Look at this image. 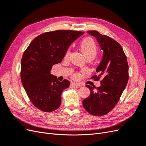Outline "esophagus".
Wrapping results in <instances>:
<instances>
[{"label":"esophagus","mask_w":146,"mask_h":146,"mask_svg":"<svg viewBox=\"0 0 146 146\" xmlns=\"http://www.w3.org/2000/svg\"><path fill=\"white\" fill-rule=\"evenodd\" d=\"M72 84L75 86H81V84L78 83L77 82H72Z\"/></svg>","instance_id":"1"}]
</instances>
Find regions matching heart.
Masks as SVG:
<instances>
[{
    "instance_id": "b5f03b06",
    "label": "heart",
    "mask_w": 146,
    "mask_h": 146,
    "mask_svg": "<svg viewBox=\"0 0 146 146\" xmlns=\"http://www.w3.org/2000/svg\"><path fill=\"white\" fill-rule=\"evenodd\" d=\"M81 50L85 56L89 55H94L96 56L98 51V48L93 39L91 38H87L84 39L81 44ZM70 49H68L66 52L65 58H68L70 55ZM75 77H78L79 74H76Z\"/></svg>"
}]
</instances>
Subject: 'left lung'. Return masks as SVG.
Here are the masks:
<instances>
[{"label": "left lung", "instance_id": "obj_1", "mask_svg": "<svg viewBox=\"0 0 146 146\" xmlns=\"http://www.w3.org/2000/svg\"><path fill=\"white\" fill-rule=\"evenodd\" d=\"M88 33L98 41L103 57L96 69L99 75L92 78L101 79V85L96 87L86 85L90 90V96L83 100V107L94 116H103L114 108L118 102L129 80V65L127 56L119 44L110 37L102 35L98 31Z\"/></svg>", "mask_w": 146, "mask_h": 146}]
</instances>
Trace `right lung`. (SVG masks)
<instances>
[{"mask_svg":"<svg viewBox=\"0 0 146 146\" xmlns=\"http://www.w3.org/2000/svg\"><path fill=\"white\" fill-rule=\"evenodd\" d=\"M84 33L58 30L39 35L30 42L21 60V78L32 103L44 112L60 107L61 93L69 86L50 74L52 66L61 62L69 47Z\"/></svg>","mask_w":146,"mask_h":146,"instance_id":"add662e5","label":"right lung"}]
</instances>
